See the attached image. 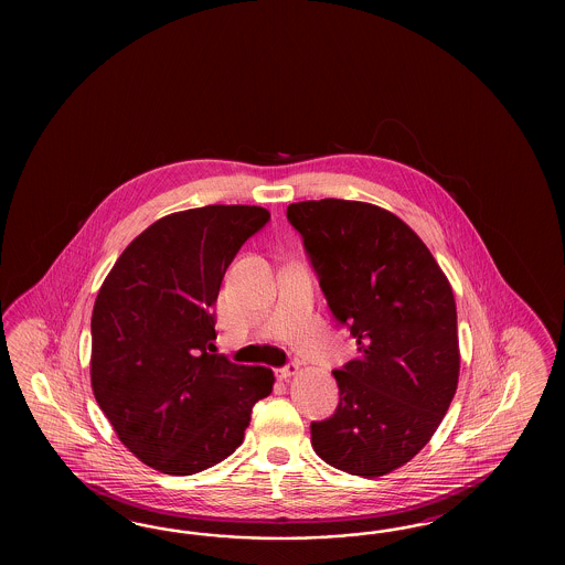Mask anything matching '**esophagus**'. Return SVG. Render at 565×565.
Returning <instances> with one entry per match:
<instances>
[{
    "mask_svg": "<svg viewBox=\"0 0 565 565\" xmlns=\"http://www.w3.org/2000/svg\"><path fill=\"white\" fill-rule=\"evenodd\" d=\"M298 371H300L298 362H290V364H286L284 369H279V371H277V376H279V379H290V376L296 375Z\"/></svg>",
    "mask_w": 565,
    "mask_h": 565,
    "instance_id": "obj_1",
    "label": "esophagus"
}]
</instances>
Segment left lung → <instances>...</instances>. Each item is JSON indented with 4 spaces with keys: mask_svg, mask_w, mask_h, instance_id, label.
<instances>
[{
    "mask_svg": "<svg viewBox=\"0 0 565 565\" xmlns=\"http://www.w3.org/2000/svg\"><path fill=\"white\" fill-rule=\"evenodd\" d=\"M333 317L359 359L333 376L338 411L310 425L329 466L375 479L430 441L460 376L454 291L425 242L397 215L360 201L288 206Z\"/></svg>",
    "mask_w": 565,
    "mask_h": 565,
    "instance_id": "left-lung-1",
    "label": "left lung"
}]
</instances>
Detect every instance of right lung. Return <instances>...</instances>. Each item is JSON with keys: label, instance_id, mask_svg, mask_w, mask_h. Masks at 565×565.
<instances>
[{"label": "right lung", "instance_id": "1", "mask_svg": "<svg viewBox=\"0 0 565 565\" xmlns=\"http://www.w3.org/2000/svg\"><path fill=\"white\" fill-rule=\"evenodd\" d=\"M250 205L157 220L121 253L90 319V385L118 439L163 475L189 477L236 451L267 366L213 352L217 294L239 246L269 222Z\"/></svg>", "mask_w": 565, "mask_h": 565}]
</instances>
